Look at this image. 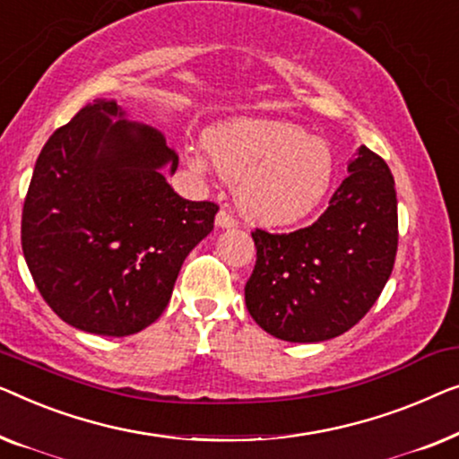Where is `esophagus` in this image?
<instances>
[{
    "label": "esophagus",
    "mask_w": 459,
    "mask_h": 459,
    "mask_svg": "<svg viewBox=\"0 0 459 459\" xmlns=\"http://www.w3.org/2000/svg\"><path fill=\"white\" fill-rule=\"evenodd\" d=\"M216 224L221 229H232V227H237V218L232 216L229 210H221L216 216Z\"/></svg>",
    "instance_id": "obj_1"
}]
</instances>
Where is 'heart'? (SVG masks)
Here are the masks:
<instances>
[{
  "mask_svg": "<svg viewBox=\"0 0 459 459\" xmlns=\"http://www.w3.org/2000/svg\"><path fill=\"white\" fill-rule=\"evenodd\" d=\"M212 162L224 178L237 183L238 208L249 221L285 227L306 218L328 193L333 152L318 137L281 120L241 118L208 137ZM197 172L205 170L191 156Z\"/></svg>",
  "mask_w": 459,
  "mask_h": 459,
  "instance_id": "heart-1",
  "label": "heart"
}]
</instances>
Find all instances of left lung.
I'll list each match as a JSON object with an SVG mask.
<instances>
[{"mask_svg":"<svg viewBox=\"0 0 459 459\" xmlns=\"http://www.w3.org/2000/svg\"><path fill=\"white\" fill-rule=\"evenodd\" d=\"M325 214L293 232L255 229L245 285L251 318L276 339L318 343L356 326L389 281L397 195L389 166L361 145Z\"/></svg>","mask_w":459,"mask_h":459,"instance_id":"8db88e82","label":"left lung"}]
</instances>
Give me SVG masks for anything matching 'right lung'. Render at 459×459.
I'll return each mask as SVG.
<instances>
[{"label": "right lung", "mask_w": 459, "mask_h": 459, "mask_svg": "<svg viewBox=\"0 0 459 459\" xmlns=\"http://www.w3.org/2000/svg\"><path fill=\"white\" fill-rule=\"evenodd\" d=\"M178 153L153 128L95 100L39 153L22 208V254L45 303L79 331L126 337L156 322L218 205L166 183Z\"/></svg>", "instance_id": "1"}]
</instances>
